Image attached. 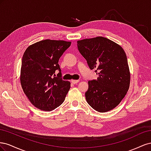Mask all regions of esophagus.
<instances>
[{
  "label": "esophagus",
  "mask_w": 151,
  "mask_h": 151,
  "mask_svg": "<svg viewBox=\"0 0 151 151\" xmlns=\"http://www.w3.org/2000/svg\"><path fill=\"white\" fill-rule=\"evenodd\" d=\"M79 80H71V83L74 84H77V83H79Z\"/></svg>",
  "instance_id": "34e87169"
}]
</instances>
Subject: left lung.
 <instances>
[{"label": "left lung", "mask_w": 151, "mask_h": 151, "mask_svg": "<svg viewBox=\"0 0 151 151\" xmlns=\"http://www.w3.org/2000/svg\"><path fill=\"white\" fill-rule=\"evenodd\" d=\"M77 48L90 69L99 77L88 81L85 93L88 103L96 111L115 108L125 97L130 86V72L123 49L108 38L96 37L77 41Z\"/></svg>", "instance_id": "1"}]
</instances>
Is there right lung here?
<instances>
[{
  "label": "right lung",
  "mask_w": 151,
  "mask_h": 151,
  "mask_svg": "<svg viewBox=\"0 0 151 151\" xmlns=\"http://www.w3.org/2000/svg\"><path fill=\"white\" fill-rule=\"evenodd\" d=\"M71 42L45 40L31 45L22 58L21 84L24 94L35 107L50 111L64 101L70 82L62 79L59 58ZM59 72L55 76V70Z\"/></svg>",
  "instance_id": "add662e5"
}]
</instances>
